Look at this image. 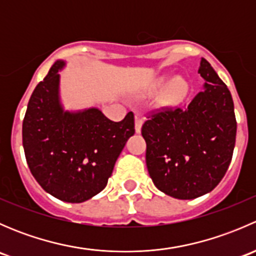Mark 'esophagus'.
<instances>
[{
  "instance_id": "obj_1",
  "label": "esophagus",
  "mask_w": 256,
  "mask_h": 256,
  "mask_svg": "<svg viewBox=\"0 0 256 256\" xmlns=\"http://www.w3.org/2000/svg\"><path fill=\"white\" fill-rule=\"evenodd\" d=\"M142 124H144V118L141 115H136L135 118V130L136 132H141V128H142Z\"/></svg>"
}]
</instances>
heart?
<instances>
[{
  "instance_id": "obj_1",
  "label": "heart",
  "mask_w": 256,
  "mask_h": 256,
  "mask_svg": "<svg viewBox=\"0 0 256 256\" xmlns=\"http://www.w3.org/2000/svg\"><path fill=\"white\" fill-rule=\"evenodd\" d=\"M166 79L160 78L154 82V89H161L164 85ZM188 90V84L184 79L180 78V76H176L166 85L164 92H162V100L164 102H168V104H174V102H178L186 96Z\"/></svg>"
}]
</instances>
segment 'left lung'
<instances>
[{"label":"left lung","mask_w":256,"mask_h":256,"mask_svg":"<svg viewBox=\"0 0 256 256\" xmlns=\"http://www.w3.org/2000/svg\"><path fill=\"white\" fill-rule=\"evenodd\" d=\"M198 73L204 89L187 108L161 110L141 128L152 182L177 200H194L213 190L226 174L236 146L230 92L204 58Z\"/></svg>","instance_id":"8db88e82"}]
</instances>
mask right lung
I'll use <instances>...</instances> for the list:
<instances>
[{
	"label": "right lung",
	"mask_w": 256,
	"mask_h": 256,
	"mask_svg": "<svg viewBox=\"0 0 256 256\" xmlns=\"http://www.w3.org/2000/svg\"><path fill=\"white\" fill-rule=\"evenodd\" d=\"M53 64L28 102L22 125L26 160L40 187L58 200L82 203L102 192L118 154L135 134L134 112L118 122L99 109L66 112L59 96L58 72Z\"/></svg>",
	"instance_id": "add662e5"
}]
</instances>
